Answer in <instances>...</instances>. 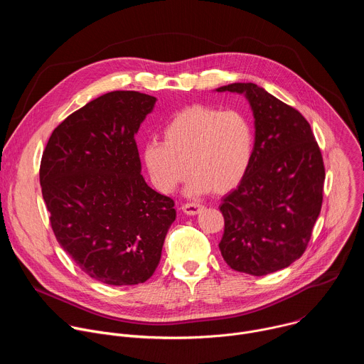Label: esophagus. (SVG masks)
<instances>
[{"instance_id": "obj_1", "label": "esophagus", "mask_w": 364, "mask_h": 364, "mask_svg": "<svg viewBox=\"0 0 364 364\" xmlns=\"http://www.w3.org/2000/svg\"><path fill=\"white\" fill-rule=\"evenodd\" d=\"M181 209L186 215H190V216H194V215H198L201 210H203V205L198 204V203H184L181 205Z\"/></svg>"}]
</instances>
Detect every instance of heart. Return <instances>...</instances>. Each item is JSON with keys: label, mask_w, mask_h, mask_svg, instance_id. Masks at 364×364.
Wrapping results in <instances>:
<instances>
[{"label": "heart", "mask_w": 364, "mask_h": 364, "mask_svg": "<svg viewBox=\"0 0 364 364\" xmlns=\"http://www.w3.org/2000/svg\"><path fill=\"white\" fill-rule=\"evenodd\" d=\"M253 148V129L242 112L193 105L166 124L163 142L151 141L144 146L142 159L161 193L174 191L188 168L190 193L225 194L246 176Z\"/></svg>", "instance_id": "obj_1"}]
</instances>
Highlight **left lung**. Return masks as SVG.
<instances>
[{
	"instance_id": "1",
	"label": "left lung",
	"mask_w": 364,
	"mask_h": 364,
	"mask_svg": "<svg viewBox=\"0 0 364 364\" xmlns=\"http://www.w3.org/2000/svg\"><path fill=\"white\" fill-rule=\"evenodd\" d=\"M218 92L245 93L255 117L250 167L222 200L226 264L255 277L289 267L305 252L323 204L326 168L308 121L255 83Z\"/></svg>"
}]
</instances>
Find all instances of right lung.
<instances>
[{
  "instance_id": "obj_1",
  "label": "right lung",
  "mask_w": 364,
  "mask_h": 364,
  "mask_svg": "<svg viewBox=\"0 0 364 364\" xmlns=\"http://www.w3.org/2000/svg\"><path fill=\"white\" fill-rule=\"evenodd\" d=\"M157 97L114 90L70 114L50 135L40 163L51 229L90 278L142 284L160 262L174 200L146 186L135 134Z\"/></svg>"
}]
</instances>
